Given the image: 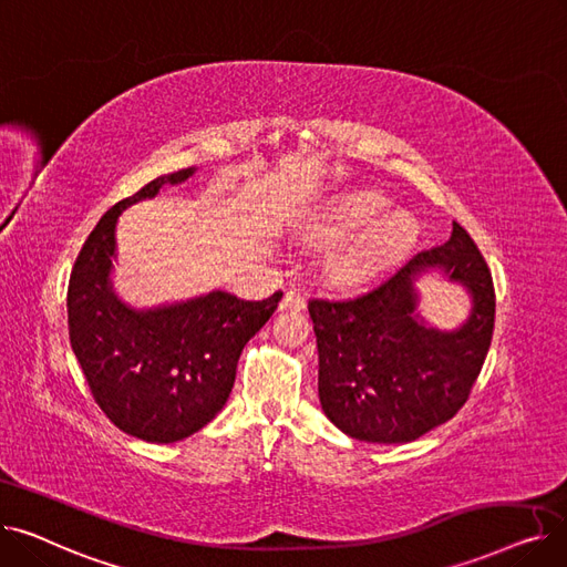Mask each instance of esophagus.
I'll return each instance as SVG.
<instances>
[{
  "label": "esophagus",
  "mask_w": 567,
  "mask_h": 567,
  "mask_svg": "<svg viewBox=\"0 0 567 567\" xmlns=\"http://www.w3.org/2000/svg\"><path fill=\"white\" fill-rule=\"evenodd\" d=\"M303 308H306V301H303V296H301V293H296V291H285L282 301H280V310L301 312Z\"/></svg>",
  "instance_id": "obj_1"
}]
</instances>
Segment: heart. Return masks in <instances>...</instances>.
Returning <instances> with one entry per match:
<instances>
[{"mask_svg": "<svg viewBox=\"0 0 567 567\" xmlns=\"http://www.w3.org/2000/svg\"><path fill=\"white\" fill-rule=\"evenodd\" d=\"M389 202L374 193H349L312 218L308 231L319 246H340L326 259L338 287H361L404 261L419 244V225L406 214H385Z\"/></svg>", "mask_w": 567, "mask_h": 567, "instance_id": "b5f03b06", "label": "heart"}]
</instances>
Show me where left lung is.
Returning <instances> with one entry per match:
<instances>
[{"label":"left lung","mask_w":567,"mask_h":567,"mask_svg":"<svg viewBox=\"0 0 567 567\" xmlns=\"http://www.w3.org/2000/svg\"><path fill=\"white\" fill-rule=\"evenodd\" d=\"M430 272L470 296L455 330H439L417 310V282ZM494 308L489 268L457 223L451 241L415 255L381 287L355 299H310L326 419L370 443H409L451 421L485 363Z\"/></svg>","instance_id":"left-lung-1"}]
</instances>
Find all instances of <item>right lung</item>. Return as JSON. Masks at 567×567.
Masks as SVG:
<instances>
[{
    "mask_svg": "<svg viewBox=\"0 0 567 567\" xmlns=\"http://www.w3.org/2000/svg\"><path fill=\"white\" fill-rule=\"evenodd\" d=\"M197 167L163 174L114 204L84 241L69 282V336L96 404L146 443L182 441L225 406L248 340L278 308L282 291L241 301L214 289L152 308L114 289L116 223L128 206L186 184Z\"/></svg>",
    "mask_w": 567,
    "mask_h": 567,
    "instance_id": "add662e5",
    "label": "right lung"
}]
</instances>
